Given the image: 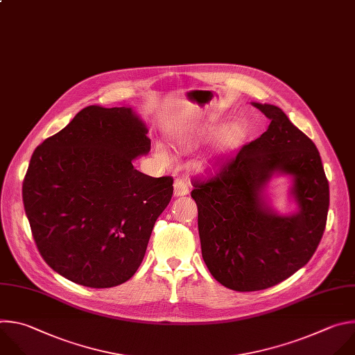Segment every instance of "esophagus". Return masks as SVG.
<instances>
[{
  "label": "esophagus",
  "instance_id": "34e87169",
  "mask_svg": "<svg viewBox=\"0 0 355 355\" xmlns=\"http://www.w3.org/2000/svg\"><path fill=\"white\" fill-rule=\"evenodd\" d=\"M173 194L175 197H182L189 194V184L184 179H176L173 183Z\"/></svg>",
  "mask_w": 355,
  "mask_h": 355
}]
</instances>
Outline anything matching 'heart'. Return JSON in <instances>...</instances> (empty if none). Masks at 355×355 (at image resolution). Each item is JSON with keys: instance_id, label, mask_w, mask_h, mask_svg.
I'll list each match as a JSON object with an SVG mask.
<instances>
[{"instance_id": "1", "label": "heart", "mask_w": 355, "mask_h": 355, "mask_svg": "<svg viewBox=\"0 0 355 355\" xmlns=\"http://www.w3.org/2000/svg\"><path fill=\"white\" fill-rule=\"evenodd\" d=\"M216 128L217 127L214 123H205L201 125L183 128L176 131L172 135L171 141L175 148L180 151H191L196 147H198L202 141H205L207 138H209L212 134H214ZM243 138H245V131L242 125H239L238 123H232L221 127L216 132L214 138H212L209 150L200 158L197 165L202 168L228 157L242 144ZM155 155L164 164H169L172 159L168 148L161 143L155 146Z\"/></svg>"}]
</instances>
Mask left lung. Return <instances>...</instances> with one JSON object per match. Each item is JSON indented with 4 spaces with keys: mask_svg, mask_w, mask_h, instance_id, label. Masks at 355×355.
<instances>
[{
    "mask_svg": "<svg viewBox=\"0 0 355 355\" xmlns=\"http://www.w3.org/2000/svg\"><path fill=\"white\" fill-rule=\"evenodd\" d=\"M268 128L207 182L194 180L198 235L205 266L230 290L248 293L287 279L313 256L329 211V182L312 139L279 107L252 102ZM290 175L296 204L278 215L265 189Z\"/></svg>",
    "mask_w": 355,
    "mask_h": 355,
    "instance_id": "obj_1",
    "label": "left lung"
}]
</instances>
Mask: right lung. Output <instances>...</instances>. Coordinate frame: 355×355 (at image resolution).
I'll list each match as a JSON object with an SVG mask.
<instances>
[{
	"label": "right lung",
	"instance_id": "right-lung-1",
	"mask_svg": "<svg viewBox=\"0 0 355 355\" xmlns=\"http://www.w3.org/2000/svg\"><path fill=\"white\" fill-rule=\"evenodd\" d=\"M147 134L131 107L92 105L35 150L24 207L42 257L67 279L110 288L143 261L173 194L171 176L151 178L132 165L151 150Z\"/></svg>",
	"mask_w": 355,
	"mask_h": 355
}]
</instances>
